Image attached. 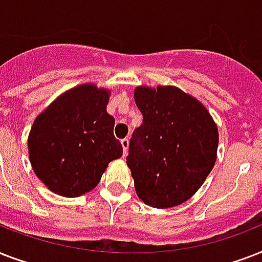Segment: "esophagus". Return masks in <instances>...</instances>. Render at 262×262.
<instances>
[{
	"label": "esophagus",
	"mask_w": 262,
	"mask_h": 262,
	"mask_svg": "<svg viewBox=\"0 0 262 262\" xmlns=\"http://www.w3.org/2000/svg\"><path fill=\"white\" fill-rule=\"evenodd\" d=\"M121 144H122V148H123V156H126L127 148H129V140L122 139L121 140Z\"/></svg>",
	"instance_id": "esophagus-1"
}]
</instances>
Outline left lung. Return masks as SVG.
<instances>
[{"mask_svg": "<svg viewBox=\"0 0 262 262\" xmlns=\"http://www.w3.org/2000/svg\"><path fill=\"white\" fill-rule=\"evenodd\" d=\"M135 102L143 114L129 144L127 167L136 193L152 208L187 201L217 158V125L203 103L174 85H139Z\"/></svg>", "mask_w": 262, "mask_h": 262, "instance_id": "left-lung-1", "label": "left lung"}]
</instances>
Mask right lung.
<instances>
[{"label":"right lung","instance_id":"1","mask_svg":"<svg viewBox=\"0 0 262 262\" xmlns=\"http://www.w3.org/2000/svg\"><path fill=\"white\" fill-rule=\"evenodd\" d=\"M111 91L94 83L59 95L35 118L28 135L31 166L45 186L62 197L96 187L111 160L122 156L107 113Z\"/></svg>","mask_w":262,"mask_h":262}]
</instances>
